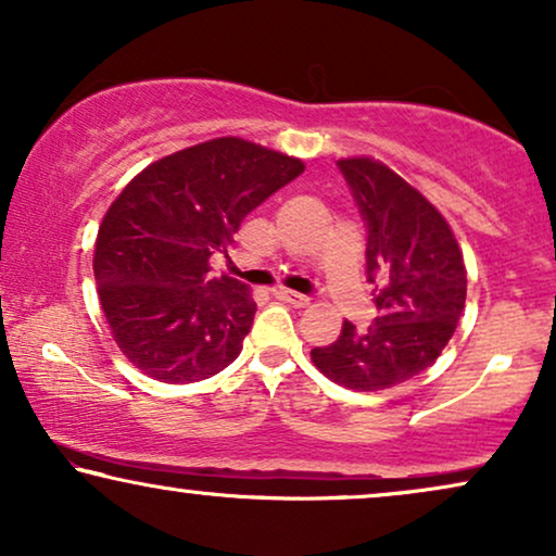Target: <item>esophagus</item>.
Segmentation results:
<instances>
[{
	"mask_svg": "<svg viewBox=\"0 0 556 556\" xmlns=\"http://www.w3.org/2000/svg\"><path fill=\"white\" fill-rule=\"evenodd\" d=\"M274 294H277V298L282 300V302H290V305H294V307H307L309 305L307 294L292 292V290H287V287H277V290H274Z\"/></svg>",
	"mask_w": 556,
	"mask_h": 556,
	"instance_id": "esophagus-1",
	"label": "esophagus"
}]
</instances>
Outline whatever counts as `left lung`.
<instances>
[{"mask_svg":"<svg viewBox=\"0 0 556 556\" xmlns=\"http://www.w3.org/2000/svg\"><path fill=\"white\" fill-rule=\"evenodd\" d=\"M366 220V274L376 285L368 330L343 323L313 348L323 376L353 391H383L425 371L445 351L465 307L468 271L453 228L421 192L374 157L338 160Z\"/></svg>","mask_w":556,"mask_h":556,"instance_id":"left-lung-1","label":"left lung"}]
</instances>
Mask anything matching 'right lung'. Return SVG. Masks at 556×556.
<instances>
[{"mask_svg":"<svg viewBox=\"0 0 556 556\" xmlns=\"http://www.w3.org/2000/svg\"><path fill=\"white\" fill-rule=\"evenodd\" d=\"M305 165L241 137H218L147 165L109 205L93 251L99 302L129 364L192 383L239 358L256 302L211 269L241 220Z\"/></svg>","mask_w":556,"mask_h":556,"instance_id":"obj_1","label":"right lung"}]
</instances>
